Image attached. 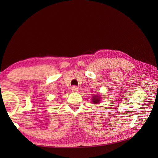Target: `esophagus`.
Returning a JSON list of instances; mask_svg holds the SVG:
<instances>
[{
	"label": "esophagus",
	"mask_w": 158,
	"mask_h": 158,
	"mask_svg": "<svg viewBox=\"0 0 158 158\" xmlns=\"http://www.w3.org/2000/svg\"><path fill=\"white\" fill-rule=\"evenodd\" d=\"M71 90H72V91H73V92H76L78 91V88H77V86L74 85V86H72V87H71Z\"/></svg>",
	"instance_id": "esophagus-1"
}]
</instances>
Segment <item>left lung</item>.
<instances>
[{
    "label": "left lung",
    "mask_w": 158,
    "mask_h": 158,
    "mask_svg": "<svg viewBox=\"0 0 158 158\" xmlns=\"http://www.w3.org/2000/svg\"><path fill=\"white\" fill-rule=\"evenodd\" d=\"M92 101L95 105H98L101 101V98H100V96L99 94H96L92 96Z\"/></svg>",
    "instance_id": "1"
}]
</instances>
